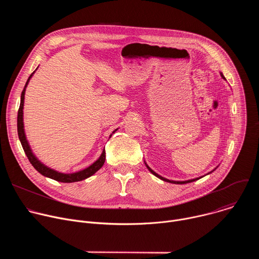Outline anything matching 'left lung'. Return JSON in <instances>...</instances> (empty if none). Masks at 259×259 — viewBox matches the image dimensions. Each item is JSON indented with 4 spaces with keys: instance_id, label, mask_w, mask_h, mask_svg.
Returning <instances> with one entry per match:
<instances>
[{
    "instance_id": "obj_1",
    "label": "left lung",
    "mask_w": 259,
    "mask_h": 259,
    "mask_svg": "<svg viewBox=\"0 0 259 259\" xmlns=\"http://www.w3.org/2000/svg\"><path fill=\"white\" fill-rule=\"evenodd\" d=\"M220 76L224 78V75L223 73L220 72ZM151 170V169H150ZM160 178H162V179H164V180H167V181H170V182H174V183H186V182H190V181H193V180H195V179H192V180H187V181H171V180H168V179H165V178H163V177H160Z\"/></svg>"
}]
</instances>
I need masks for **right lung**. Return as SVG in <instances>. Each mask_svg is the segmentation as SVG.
Returning <instances> with one entry per match:
<instances>
[{"label":"right lung","instance_id":"right-lung-1","mask_svg":"<svg viewBox=\"0 0 259 259\" xmlns=\"http://www.w3.org/2000/svg\"><path fill=\"white\" fill-rule=\"evenodd\" d=\"M34 72V71H33ZM32 72V73H33ZM32 73L28 77L26 84L24 86V89L21 93V98H20V105H19V109H18V115H17V132H18V137L19 140L21 142V145L23 147V151L28 159V161L30 162V164L33 166V168L38 171L39 173H41L42 175L49 177L51 179H54L56 181H60V182H66V183H70V182H76V181H81L84 180L90 176H92L94 173H96L104 164L105 161V156L103 155V153L101 154L100 158L94 162L91 166H89L88 168L81 170L79 172L76 173H70V174H64V173H60L57 172L53 169L48 168L47 166H45L44 164H42L38 159L34 157V155L32 154L30 146L28 145V142L26 140L25 134H24V129H23V103H24V93H25V88L30 80V78L32 77Z\"/></svg>","mask_w":259,"mask_h":259}]
</instances>
